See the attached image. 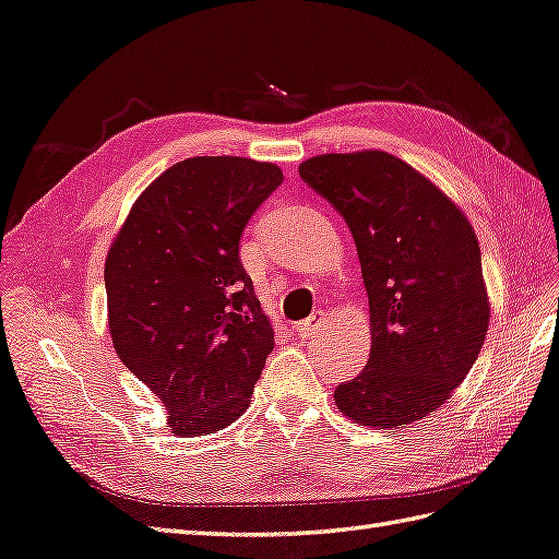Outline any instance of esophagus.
<instances>
[{"mask_svg": "<svg viewBox=\"0 0 559 559\" xmlns=\"http://www.w3.org/2000/svg\"><path fill=\"white\" fill-rule=\"evenodd\" d=\"M326 319H329L326 311L317 309L314 314H311L309 319L297 323V326H295V329H297V335H300V338H311V335L319 333V331L323 329V323H326Z\"/></svg>", "mask_w": 559, "mask_h": 559, "instance_id": "1", "label": "esophagus"}]
</instances>
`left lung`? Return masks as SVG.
Returning <instances> with one entry per match:
<instances>
[{
	"label": "left lung",
	"mask_w": 559,
	"mask_h": 559,
	"mask_svg": "<svg viewBox=\"0 0 559 559\" xmlns=\"http://www.w3.org/2000/svg\"><path fill=\"white\" fill-rule=\"evenodd\" d=\"M353 233L369 295L371 353L335 388L347 419L402 428L445 405L481 353L490 302L469 218L417 168L381 150L300 164Z\"/></svg>",
	"instance_id": "1"
}]
</instances>
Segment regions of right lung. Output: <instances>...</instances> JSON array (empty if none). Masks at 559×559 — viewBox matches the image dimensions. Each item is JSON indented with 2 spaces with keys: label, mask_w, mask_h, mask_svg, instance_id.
Returning a JSON list of instances; mask_svg holds the SVG:
<instances>
[{
  "label": "right lung",
  "mask_w": 559,
  "mask_h": 559,
  "mask_svg": "<svg viewBox=\"0 0 559 559\" xmlns=\"http://www.w3.org/2000/svg\"><path fill=\"white\" fill-rule=\"evenodd\" d=\"M281 183L271 162L183 159L142 190L107 252L114 349L164 402L180 438L242 417L274 349L238 245Z\"/></svg>",
  "instance_id": "add662e5"
}]
</instances>
